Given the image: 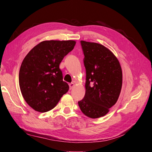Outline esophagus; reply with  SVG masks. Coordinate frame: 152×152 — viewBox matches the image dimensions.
<instances>
[{
    "mask_svg": "<svg viewBox=\"0 0 152 152\" xmlns=\"http://www.w3.org/2000/svg\"><path fill=\"white\" fill-rule=\"evenodd\" d=\"M74 83L73 82L69 83V87H70V89H72L74 88Z\"/></svg>",
    "mask_w": 152,
    "mask_h": 152,
    "instance_id": "obj_1",
    "label": "esophagus"
}]
</instances>
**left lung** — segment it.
I'll return each instance as SVG.
<instances>
[{
  "mask_svg": "<svg viewBox=\"0 0 152 152\" xmlns=\"http://www.w3.org/2000/svg\"><path fill=\"white\" fill-rule=\"evenodd\" d=\"M84 55L86 81L84 97L78 101L81 111L93 119L105 115L119 98L122 70L118 59L102 45L80 41Z\"/></svg>",
  "mask_w": 152,
  "mask_h": 152,
  "instance_id": "obj_1",
  "label": "left lung"
}]
</instances>
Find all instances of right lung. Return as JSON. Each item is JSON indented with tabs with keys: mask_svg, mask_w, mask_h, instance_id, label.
<instances>
[{
	"mask_svg": "<svg viewBox=\"0 0 152 152\" xmlns=\"http://www.w3.org/2000/svg\"><path fill=\"white\" fill-rule=\"evenodd\" d=\"M75 44L74 40L43 41L24 58L19 73V87L25 101L34 110H51L69 91L59 64Z\"/></svg>",
	"mask_w": 152,
	"mask_h": 152,
	"instance_id": "add662e5",
	"label": "right lung"
}]
</instances>
